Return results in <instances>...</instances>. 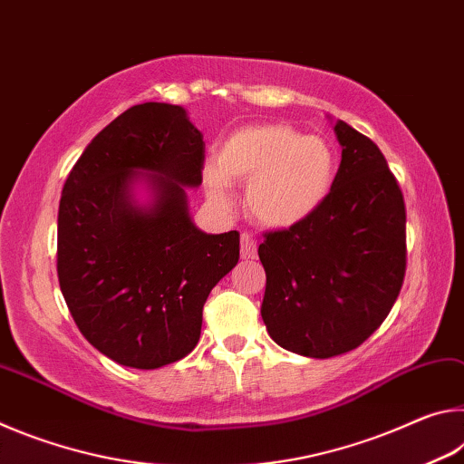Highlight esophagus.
<instances>
[{
  "label": "esophagus",
  "instance_id": "34e87169",
  "mask_svg": "<svg viewBox=\"0 0 464 464\" xmlns=\"http://www.w3.org/2000/svg\"><path fill=\"white\" fill-rule=\"evenodd\" d=\"M257 256V241L251 237V235L243 233L241 235V257L243 260H254Z\"/></svg>",
  "mask_w": 464,
  "mask_h": 464
}]
</instances>
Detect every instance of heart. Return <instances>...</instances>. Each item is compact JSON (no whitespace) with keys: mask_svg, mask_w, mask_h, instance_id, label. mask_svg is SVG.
Returning a JSON list of instances; mask_svg holds the SVG:
<instances>
[{"mask_svg":"<svg viewBox=\"0 0 464 464\" xmlns=\"http://www.w3.org/2000/svg\"><path fill=\"white\" fill-rule=\"evenodd\" d=\"M337 176L334 147L288 124H251L231 132L204 179L217 202L229 200V182H247L246 207L270 229L301 225L324 207Z\"/></svg>","mask_w":464,"mask_h":464,"instance_id":"heart-1","label":"heart"}]
</instances>
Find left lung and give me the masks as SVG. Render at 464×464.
Returning <instances> with one entry per match:
<instances>
[{"label":"left lung","mask_w":464,"mask_h":464,"mask_svg":"<svg viewBox=\"0 0 464 464\" xmlns=\"http://www.w3.org/2000/svg\"><path fill=\"white\" fill-rule=\"evenodd\" d=\"M342 163L315 215L266 233L262 319L280 348L332 358L358 348L395 304L405 276V202L387 160L343 121Z\"/></svg>","instance_id":"8db88e82"}]
</instances>
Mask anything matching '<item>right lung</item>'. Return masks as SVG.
<instances>
[{"mask_svg":"<svg viewBox=\"0 0 464 464\" xmlns=\"http://www.w3.org/2000/svg\"><path fill=\"white\" fill-rule=\"evenodd\" d=\"M202 163L186 110L145 102L92 139L63 186L61 293L85 340L122 366L190 354L210 290L239 262L237 231L204 233L190 217L186 188L202 184Z\"/></svg>","mask_w":464,"mask_h":464,"instance_id":"obj_1","label":"right lung"}]
</instances>
